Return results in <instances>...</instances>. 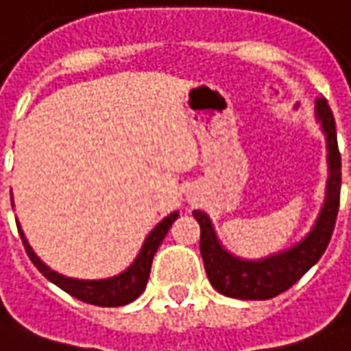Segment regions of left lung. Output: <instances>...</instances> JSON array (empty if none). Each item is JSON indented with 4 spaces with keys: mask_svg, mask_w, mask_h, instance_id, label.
Instances as JSON below:
<instances>
[{
    "mask_svg": "<svg viewBox=\"0 0 351 351\" xmlns=\"http://www.w3.org/2000/svg\"><path fill=\"white\" fill-rule=\"evenodd\" d=\"M315 120L321 125L327 141L328 178L325 200L319 210L317 219L300 243L258 260L239 258L221 245L214 223L206 212L202 210L193 212V216L200 226V254L204 260L206 275L212 287L219 294L239 300L273 298L281 292L289 291L309 267H313L319 262V258L327 250L337 221L340 183H342L337 124L327 105V99H315Z\"/></svg>",
    "mask_w": 351,
    "mask_h": 351,
    "instance_id": "8db88e82",
    "label": "left lung"
}]
</instances>
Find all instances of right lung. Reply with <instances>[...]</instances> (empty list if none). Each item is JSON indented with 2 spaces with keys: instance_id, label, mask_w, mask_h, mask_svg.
I'll use <instances>...</instances> for the list:
<instances>
[{
  "instance_id": "obj_1",
  "label": "right lung",
  "mask_w": 351,
  "mask_h": 351,
  "mask_svg": "<svg viewBox=\"0 0 351 351\" xmlns=\"http://www.w3.org/2000/svg\"><path fill=\"white\" fill-rule=\"evenodd\" d=\"M178 217H180L178 210L171 212L170 216L164 217L160 223L147 235L141 250H139L134 262L130 263V267H125L122 273H118L114 277H106V279H74V277H66L62 273L51 269L49 265L42 262L40 256L32 250L24 231L21 229L19 219H16V227H19V233H21L28 258L32 260L34 265L40 269L43 277H47L53 285H57L59 289L69 292L70 296H74L78 300L88 302V304H93V306H103V308H116V306H125V304L134 302L135 298H139L143 294L147 281H149V273H151L152 258H154L158 246L164 241L166 233L170 231L171 223Z\"/></svg>"
}]
</instances>
